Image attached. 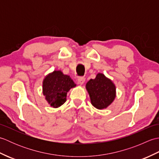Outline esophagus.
<instances>
[{
  "label": "esophagus",
  "mask_w": 159,
  "mask_h": 159,
  "mask_svg": "<svg viewBox=\"0 0 159 159\" xmlns=\"http://www.w3.org/2000/svg\"><path fill=\"white\" fill-rule=\"evenodd\" d=\"M85 79L84 77H79V79H78V83L80 84V85H83V84L85 83Z\"/></svg>",
  "instance_id": "obj_1"
}]
</instances>
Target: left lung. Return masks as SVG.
Instances as JSON below:
<instances>
[{"label": "left lung", "mask_w": 159, "mask_h": 159, "mask_svg": "<svg viewBox=\"0 0 159 159\" xmlns=\"http://www.w3.org/2000/svg\"><path fill=\"white\" fill-rule=\"evenodd\" d=\"M91 102L96 109H103L109 106L116 98V86L103 74L98 73L95 79H90L86 84Z\"/></svg>", "instance_id": "obj_1"}]
</instances>
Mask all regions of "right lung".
<instances>
[{
  "instance_id": "1",
  "label": "right lung",
  "mask_w": 159,
  "mask_h": 159,
  "mask_svg": "<svg viewBox=\"0 0 159 159\" xmlns=\"http://www.w3.org/2000/svg\"><path fill=\"white\" fill-rule=\"evenodd\" d=\"M76 87L70 76L61 71H54L45 77L43 81V94L46 100L53 108H58L65 103L67 93Z\"/></svg>"
}]
</instances>
